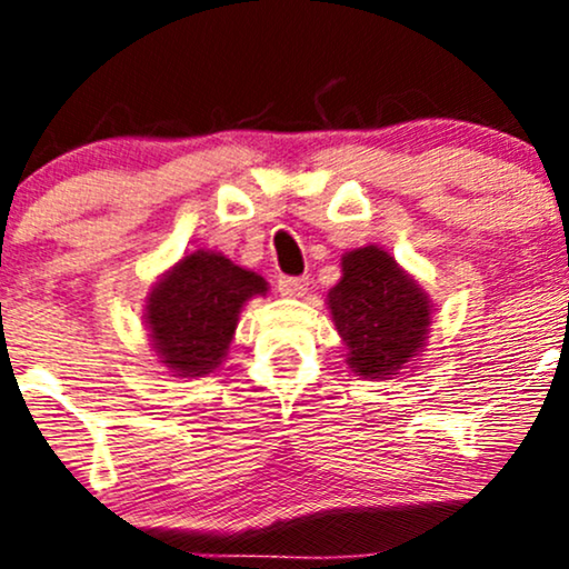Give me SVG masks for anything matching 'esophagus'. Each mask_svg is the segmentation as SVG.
<instances>
[{"instance_id": "1", "label": "esophagus", "mask_w": 569, "mask_h": 569, "mask_svg": "<svg viewBox=\"0 0 569 569\" xmlns=\"http://www.w3.org/2000/svg\"><path fill=\"white\" fill-rule=\"evenodd\" d=\"M309 289V280L307 278H280L278 280V291L280 297L286 299H301Z\"/></svg>"}]
</instances>
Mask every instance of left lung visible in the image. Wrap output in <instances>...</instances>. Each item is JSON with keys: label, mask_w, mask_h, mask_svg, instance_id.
Listing matches in <instances>:
<instances>
[{"label": "left lung", "mask_w": 569, "mask_h": 569, "mask_svg": "<svg viewBox=\"0 0 569 569\" xmlns=\"http://www.w3.org/2000/svg\"><path fill=\"white\" fill-rule=\"evenodd\" d=\"M328 309L346 343L348 369L363 380H392L411 367L427 348L435 315L419 280L377 244L340 257Z\"/></svg>", "instance_id": "obj_1"}]
</instances>
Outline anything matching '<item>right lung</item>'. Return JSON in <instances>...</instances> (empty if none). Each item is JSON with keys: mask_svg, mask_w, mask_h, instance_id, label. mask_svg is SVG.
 Listing matches in <instances>:
<instances>
[{"mask_svg": "<svg viewBox=\"0 0 569 569\" xmlns=\"http://www.w3.org/2000/svg\"><path fill=\"white\" fill-rule=\"evenodd\" d=\"M268 280L213 249L173 262L146 297V328L171 377H206L229 356L239 315L268 293Z\"/></svg>", "mask_w": 569, "mask_h": 569, "instance_id": "right-lung-1", "label": "right lung"}]
</instances>
